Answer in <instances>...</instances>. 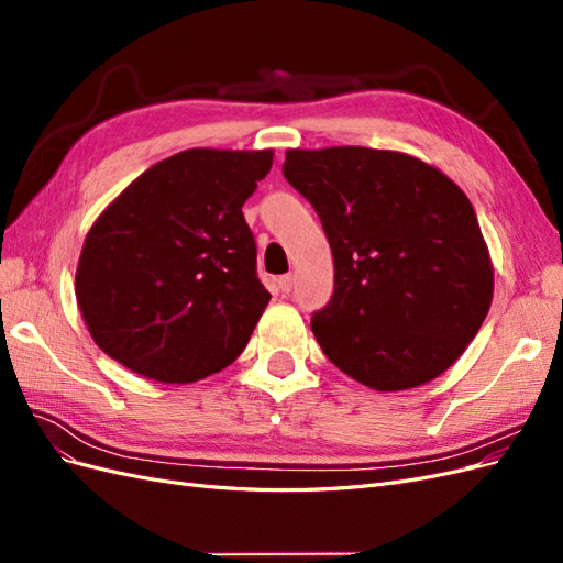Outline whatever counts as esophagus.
Returning <instances> with one entry per match:
<instances>
[{"label":"esophagus","mask_w":563,"mask_h":563,"mask_svg":"<svg viewBox=\"0 0 563 563\" xmlns=\"http://www.w3.org/2000/svg\"><path fill=\"white\" fill-rule=\"evenodd\" d=\"M277 286H279V291H282V294H291V288H294V277H291V275H284V277H279Z\"/></svg>","instance_id":"esophagus-1"}]
</instances>
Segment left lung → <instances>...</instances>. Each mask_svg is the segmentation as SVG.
Returning <instances> with one entry per match:
<instances>
[{
    "mask_svg": "<svg viewBox=\"0 0 563 563\" xmlns=\"http://www.w3.org/2000/svg\"><path fill=\"white\" fill-rule=\"evenodd\" d=\"M284 176L321 218L333 296L312 317L331 364L376 391L439 378L493 300V263L467 195L397 150H286Z\"/></svg>",
    "mask_w": 563,
    "mask_h": 563,
    "instance_id": "8db88e82",
    "label": "left lung"
}]
</instances>
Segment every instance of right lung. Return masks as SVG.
<instances>
[{"label":"right lung","instance_id":"obj_1","mask_svg":"<svg viewBox=\"0 0 563 563\" xmlns=\"http://www.w3.org/2000/svg\"><path fill=\"white\" fill-rule=\"evenodd\" d=\"M272 150L192 147L152 164L96 218L75 272L93 343L157 383H197L240 356L269 294L242 207Z\"/></svg>","mask_w":563,"mask_h":563}]
</instances>
